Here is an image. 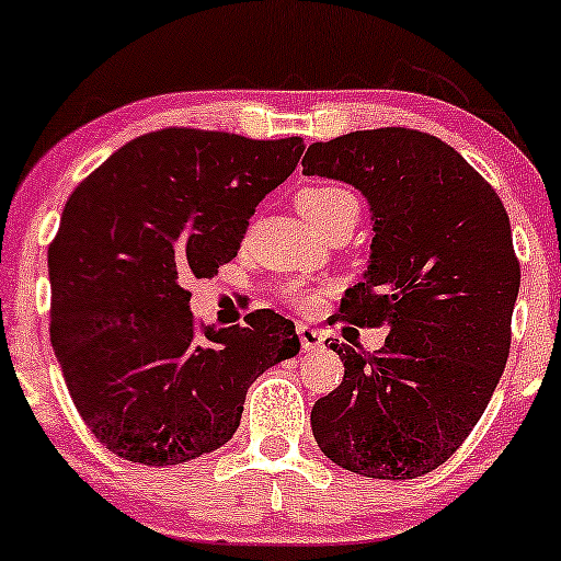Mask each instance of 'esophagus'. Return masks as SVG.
Instances as JSON below:
<instances>
[{
  "label": "esophagus",
  "mask_w": 561,
  "mask_h": 561,
  "mask_svg": "<svg viewBox=\"0 0 561 561\" xmlns=\"http://www.w3.org/2000/svg\"><path fill=\"white\" fill-rule=\"evenodd\" d=\"M298 337H300V345L306 353L321 351V347H324V334L308 324H298Z\"/></svg>",
  "instance_id": "esophagus-1"
}]
</instances>
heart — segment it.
Wrapping results in <instances>:
<instances>
[{"instance_id": "obj_1", "label": "heart", "mask_w": 561, "mask_h": 561, "mask_svg": "<svg viewBox=\"0 0 561 561\" xmlns=\"http://www.w3.org/2000/svg\"><path fill=\"white\" fill-rule=\"evenodd\" d=\"M295 208L302 216V221L311 229L324 227L327 221H334L337 216L353 214L358 218V199L351 195V192L343 190V186L321 184V186H306V190L298 192L295 197ZM302 302H311L308 298H300Z\"/></svg>"}]
</instances>
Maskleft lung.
<instances>
[{
  "instance_id": "left-lung-1",
  "label": "left lung",
  "mask_w": 561,
  "mask_h": 561,
  "mask_svg": "<svg viewBox=\"0 0 561 561\" xmlns=\"http://www.w3.org/2000/svg\"><path fill=\"white\" fill-rule=\"evenodd\" d=\"M302 173L369 203V263L340 319L388 330L375 353L330 345L345 377L313 403V437L356 474L422 478L472 433L506 366L519 293L508 216L454 147L414 128L313 141Z\"/></svg>"
}]
</instances>
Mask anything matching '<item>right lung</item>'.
I'll return each instance as SVG.
<instances>
[{"label": "right lung", "mask_w": 561, "mask_h": 561, "mask_svg": "<svg viewBox=\"0 0 561 561\" xmlns=\"http://www.w3.org/2000/svg\"><path fill=\"white\" fill-rule=\"evenodd\" d=\"M302 150L300 137L163 128L68 197L49 244V337L83 422L121 459L169 467L221 448L250 385L298 356L295 324L266 308L244 327H197L184 282L234 259Z\"/></svg>", "instance_id": "add662e5"}]
</instances>
